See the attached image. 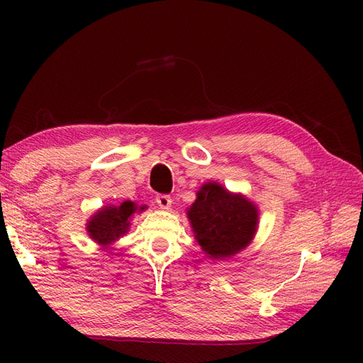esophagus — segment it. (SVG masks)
<instances>
[{
    "label": "esophagus",
    "instance_id": "34e87169",
    "mask_svg": "<svg viewBox=\"0 0 363 363\" xmlns=\"http://www.w3.org/2000/svg\"><path fill=\"white\" fill-rule=\"evenodd\" d=\"M156 203H157V206L160 207V209L168 211L169 207H172V198H169L168 195H157L156 196Z\"/></svg>",
    "mask_w": 363,
    "mask_h": 363
}]
</instances>
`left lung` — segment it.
<instances>
[{
	"mask_svg": "<svg viewBox=\"0 0 363 363\" xmlns=\"http://www.w3.org/2000/svg\"><path fill=\"white\" fill-rule=\"evenodd\" d=\"M195 240L207 259L225 260L248 246L259 228V209L251 199L217 181L203 184L187 209Z\"/></svg>",
	"mask_w": 363,
	"mask_h": 363,
	"instance_id": "1",
	"label": "left lung"
}]
</instances>
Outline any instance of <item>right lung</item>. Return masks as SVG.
Segmentation results:
<instances>
[{"instance_id": "add662e5", "label": "right lung", "mask_w": 363, "mask_h": 363, "mask_svg": "<svg viewBox=\"0 0 363 363\" xmlns=\"http://www.w3.org/2000/svg\"><path fill=\"white\" fill-rule=\"evenodd\" d=\"M143 211H146V206H138L134 201H123L118 206H103L87 220L86 230L95 243L103 248H109L118 238L128 234L130 220L135 213Z\"/></svg>"}]
</instances>
